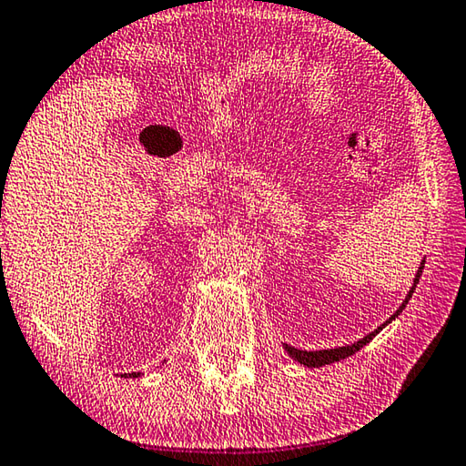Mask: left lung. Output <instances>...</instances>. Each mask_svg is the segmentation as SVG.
<instances>
[{
  "label": "left lung",
  "mask_w": 466,
  "mask_h": 466,
  "mask_svg": "<svg viewBox=\"0 0 466 466\" xmlns=\"http://www.w3.org/2000/svg\"><path fill=\"white\" fill-rule=\"evenodd\" d=\"M423 265H425V258L421 261V265L417 267V273H415V279H413V286L409 288V294L405 296V299H403V304L399 306L397 309V312L392 314V317L386 320V322H382L380 327L378 329H374L372 333L370 335H366L364 339H360V341H356V343H351V345H343V347H335V350H319V351H304V350H296V347H291V345H288V343H283V350L288 351V356L289 358H294L298 364H302V366H306V368H322V366H327V364H335V361H339V360H345V358H350V356H353V353L356 351H360L361 347H364L366 343H370L372 341V339L380 333V330L389 325V322H392L394 319L399 317L400 312H403V309L407 306V302L409 299H411V296H413V291H415V286L417 283H420V278H421V271H423Z\"/></svg>",
  "instance_id": "obj_1"
}]
</instances>
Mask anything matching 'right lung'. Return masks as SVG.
Listing matches in <instances>:
<instances>
[{
  "label": "right lung",
  "instance_id": "right-lung-1",
  "mask_svg": "<svg viewBox=\"0 0 466 466\" xmlns=\"http://www.w3.org/2000/svg\"><path fill=\"white\" fill-rule=\"evenodd\" d=\"M164 361H167V360H164ZM162 366V364H160ZM141 376V372H131V374H123L121 378H139Z\"/></svg>",
  "mask_w": 466,
  "mask_h": 466
}]
</instances>
